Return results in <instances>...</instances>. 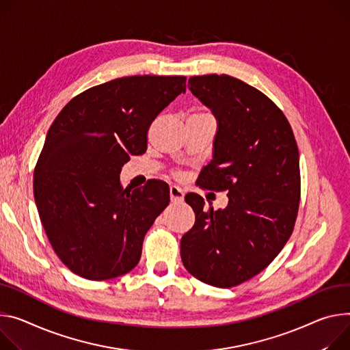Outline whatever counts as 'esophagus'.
Returning <instances> with one entry per match:
<instances>
[{
	"mask_svg": "<svg viewBox=\"0 0 350 350\" xmlns=\"http://www.w3.org/2000/svg\"><path fill=\"white\" fill-rule=\"evenodd\" d=\"M169 194H170L172 202H183L184 201V191L177 185H170Z\"/></svg>",
	"mask_w": 350,
	"mask_h": 350,
	"instance_id": "34e87169",
	"label": "esophagus"
}]
</instances>
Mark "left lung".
<instances>
[{
  "instance_id": "left-lung-1",
  "label": "left lung",
  "mask_w": 350,
  "mask_h": 350,
  "mask_svg": "<svg viewBox=\"0 0 350 350\" xmlns=\"http://www.w3.org/2000/svg\"><path fill=\"white\" fill-rule=\"evenodd\" d=\"M216 121L213 157L197 180L228 191L225 209L189 193L193 229L181 237V261L204 283L232 288L265 269L289 240L300 202L299 149L282 110L258 89L229 75L188 79Z\"/></svg>"
}]
</instances>
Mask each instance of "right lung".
<instances>
[{
	"instance_id": "right-lung-1",
	"label": "right lung",
	"mask_w": 350,
	"mask_h": 350,
	"mask_svg": "<svg viewBox=\"0 0 350 350\" xmlns=\"http://www.w3.org/2000/svg\"><path fill=\"white\" fill-rule=\"evenodd\" d=\"M185 77L134 75L93 86L59 111L33 173V193L49 241L74 273L106 280L137 267L169 185L149 180L122 188L131 154L146 152L156 116L185 92Z\"/></svg>"
}]
</instances>
